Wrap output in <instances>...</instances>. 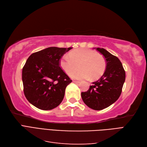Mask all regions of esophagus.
Here are the masks:
<instances>
[{"label":"esophagus","instance_id":"esophagus-1","mask_svg":"<svg viewBox=\"0 0 147 147\" xmlns=\"http://www.w3.org/2000/svg\"><path fill=\"white\" fill-rule=\"evenodd\" d=\"M73 82L75 83H80V82H78V81H75V80H74Z\"/></svg>","mask_w":147,"mask_h":147}]
</instances>
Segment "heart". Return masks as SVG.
Returning a JSON list of instances; mask_svg holds the SVG:
<instances>
[{"label": "heart", "mask_w": 147, "mask_h": 147, "mask_svg": "<svg viewBox=\"0 0 147 147\" xmlns=\"http://www.w3.org/2000/svg\"><path fill=\"white\" fill-rule=\"evenodd\" d=\"M78 65L80 69L74 72ZM61 68L75 79L96 78L104 72L106 63L104 56L94 51L78 48L64 55L59 60Z\"/></svg>", "instance_id": "1"}]
</instances>
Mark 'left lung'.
<instances>
[{
    "mask_svg": "<svg viewBox=\"0 0 147 147\" xmlns=\"http://www.w3.org/2000/svg\"><path fill=\"white\" fill-rule=\"evenodd\" d=\"M96 50L103 55L106 61V69L102 77L82 92V98L89 107L100 110L116 102L121 95L126 73L121 61L104 48Z\"/></svg>",
    "mask_w": 147,
    "mask_h": 147,
    "instance_id": "obj_1",
    "label": "left lung"
}]
</instances>
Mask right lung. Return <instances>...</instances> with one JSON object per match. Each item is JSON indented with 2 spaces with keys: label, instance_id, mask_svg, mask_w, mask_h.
<instances>
[{
  "label": "right lung",
  "instance_id": "obj_1",
  "mask_svg": "<svg viewBox=\"0 0 147 147\" xmlns=\"http://www.w3.org/2000/svg\"><path fill=\"white\" fill-rule=\"evenodd\" d=\"M72 48L49 47L32 53L22 71L26 99L37 108L49 110L63 101L66 86L72 82L59 65V60Z\"/></svg>",
  "mask_w": 147,
  "mask_h": 147
}]
</instances>
